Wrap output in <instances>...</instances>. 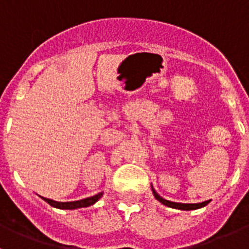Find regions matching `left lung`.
<instances>
[{"label": "left lung", "mask_w": 249, "mask_h": 249, "mask_svg": "<svg viewBox=\"0 0 249 249\" xmlns=\"http://www.w3.org/2000/svg\"><path fill=\"white\" fill-rule=\"evenodd\" d=\"M152 192H153V196H155V198L157 199L158 202H160L162 204L167 207H171V208H176V210H181V211H193V210H198V208H202V207L207 206V204L210 203V201H204L202 203H178V202H172L168 201V199H164L163 197H160L156 190L152 186Z\"/></svg>", "instance_id": "obj_1"}]
</instances>
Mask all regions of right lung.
Listing matches in <instances>:
<instances>
[{
    "instance_id": "right-lung-1",
    "label": "right lung",
    "mask_w": 249,
    "mask_h": 249,
    "mask_svg": "<svg viewBox=\"0 0 249 249\" xmlns=\"http://www.w3.org/2000/svg\"><path fill=\"white\" fill-rule=\"evenodd\" d=\"M103 196V192L97 193V195L92 196V197H87L85 199H80V201H72V202H57L53 199L45 198V197H41L45 202H47L50 206L54 207V208H58V210H77V208H83V207H89L92 204H94L98 199Z\"/></svg>"
}]
</instances>
